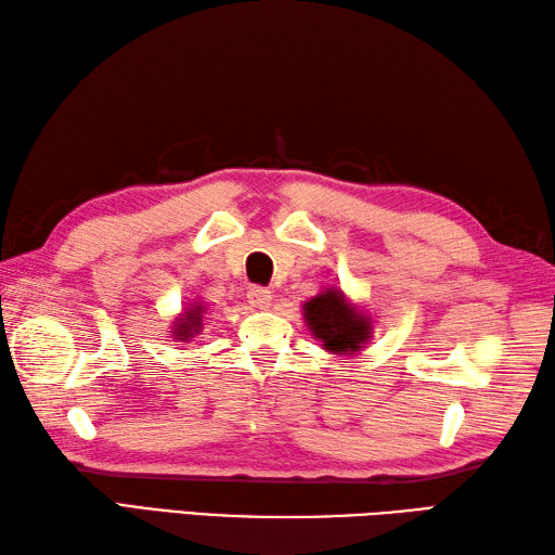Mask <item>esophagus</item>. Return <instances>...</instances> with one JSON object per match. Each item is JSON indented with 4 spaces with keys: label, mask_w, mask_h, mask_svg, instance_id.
Wrapping results in <instances>:
<instances>
[{
    "label": "esophagus",
    "mask_w": 555,
    "mask_h": 555,
    "mask_svg": "<svg viewBox=\"0 0 555 555\" xmlns=\"http://www.w3.org/2000/svg\"><path fill=\"white\" fill-rule=\"evenodd\" d=\"M247 300H250L253 308L267 310L271 305V291L264 286H253L250 291H247Z\"/></svg>",
    "instance_id": "obj_1"
}]
</instances>
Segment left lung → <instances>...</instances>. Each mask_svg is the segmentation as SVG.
I'll list each match as a JSON object with an SVG mask.
<instances>
[{
    "mask_svg": "<svg viewBox=\"0 0 555 555\" xmlns=\"http://www.w3.org/2000/svg\"><path fill=\"white\" fill-rule=\"evenodd\" d=\"M302 317L324 350L356 356L372 338V320L352 305L340 288H324L302 305Z\"/></svg>",
    "mask_w": 555,
    "mask_h": 555,
    "instance_id": "obj_1",
    "label": "left lung"
}]
</instances>
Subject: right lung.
<instances>
[{
    "instance_id": "add662e5",
    "label": "right lung",
    "mask_w": 555,
    "mask_h": 555,
    "mask_svg": "<svg viewBox=\"0 0 555 555\" xmlns=\"http://www.w3.org/2000/svg\"><path fill=\"white\" fill-rule=\"evenodd\" d=\"M203 314H205V305L203 302H191L188 308L181 312L179 320L173 322V338L176 340H193L199 332H203Z\"/></svg>"
}]
</instances>
